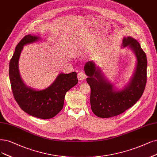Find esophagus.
Masks as SVG:
<instances>
[{
  "mask_svg": "<svg viewBox=\"0 0 157 157\" xmlns=\"http://www.w3.org/2000/svg\"><path fill=\"white\" fill-rule=\"evenodd\" d=\"M86 77V74L83 72H79L78 74V78L79 81H83L84 80Z\"/></svg>",
  "mask_w": 157,
  "mask_h": 157,
  "instance_id": "1",
  "label": "esophagus"
}]
</instances>
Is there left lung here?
I'll return each instance as SVG.
<instances>
[{"label":"left lung","mask_w":157,"mask_h":157,"mask_svg":"<svg viewBox=\"0 0 157 157\" xmlns=\"http://www.w3.org/2000/svg\"><path fill=\"white\" fill-rule=\"evenodd\" d=\"M121 46L131 49L136 59L132 76L122 89H118L110 82L94 61L86 63L84 66L88 76L86 82L90 86L91 109L100 118H111L123 113L140 99L146 87L147 57L140 43L131 37H124Z\"/></svg>","instance_id":"obj_1"}]
</instances>
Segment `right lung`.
Segmentation results:
<instances>
[{
  "mask_svg": "<svg viewBox=\"0 0 157 157\" xmlns=\"http://www.w3.org/2000/svg\"><path fill=\"white\" fill-rule=\"evenodd\" d=\"M41 40L39 36L28 34L17 45L9 67V76L15 100L25 113L40 119L54 117L63 107L67 92L75 85L78 80L77 74L60 73L47 88L36 90L27 86L19 73V61L23 47Z\"/></svg>",
  "mask_w": 157,
  "mask_h": 157,
  "instance_id": "1",
  "label": "right lung"
}]
</instances>
